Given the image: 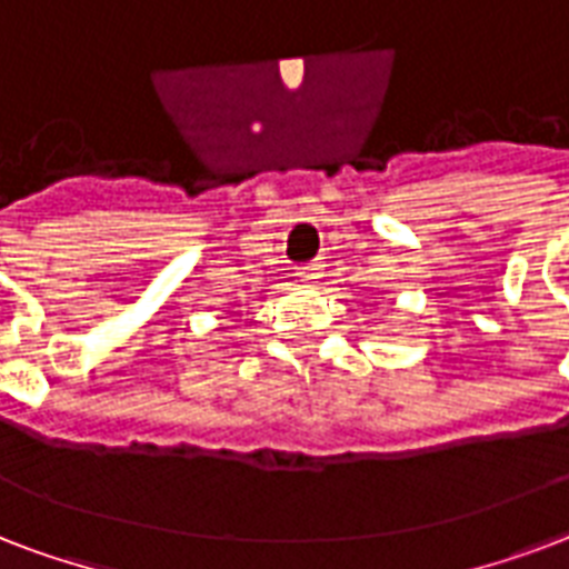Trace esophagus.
Wrapping results in <instances>:
<instances>
[{"instance_id":"esophagus-1","label":"esophagus","mask_w":569,"mask_h":569,"mask_svg":"<svg viewBox=\"0 0 569 569\" xmlns=\"http://www.w3.org/2000/svg\"><path fill=\"white\" fill-rule=\"evenodd\" d=\"M320 276H323V263H320V261L302 263V267H299V279L306 281V284H315Z\"/></svg>"}]
</instances>
